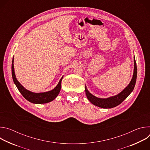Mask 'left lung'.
<instances>
[{
	"label": "left lung",
	"mask_w": 150,
	"mask_h": 150,
	"mask_svg": "<svg viewBox=\"0 0 150 150\" xmlns=\"http://www.w3.org/2000/svg\"><path fill=\"white\" fill-rule=\"evenodd\" d=\"M134 69L132 78L130 83L128 84L127 86L123 91H122L120 93L115 96L110 97L106 98H101L93 96L92 94H91L87 90L86 85H85V94H86L87 97L88 99V100L94 105L103 109H110L119 105L132 93L135 87L137 76V67L135 56L134 57Z\"/></svg>",
	"instance_id": "left-lung-1"
}]
</instances>
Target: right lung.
I'll list each match as a JSON object with an SVG mask.
<instances>
[{
	"label": "right lung",
	"instance_id": "add662e5",
	"mask_svg": "<svg viewBox=\"0 0 150 150\" xmlns=\"http://www.w3.org/2000/svg\"><path fill=\"white\" fill-rule=\"evenodd\" d=\"M12 75L13 81L17 88L18 89L19 91L21 93V94L23 96V97L26 100L34 104H45L53 101L58 96L61 89V82L63 76L60 79L58 84L56 85V87L51 91L44 93H35L30 91L29 90L25 89L23 85L19 82V81L17 80L15 76L13 67V57L12 59Z\"/></svg>",
	"mask_w": 150,
	"mask_h": 150
}]
</instances>
